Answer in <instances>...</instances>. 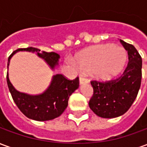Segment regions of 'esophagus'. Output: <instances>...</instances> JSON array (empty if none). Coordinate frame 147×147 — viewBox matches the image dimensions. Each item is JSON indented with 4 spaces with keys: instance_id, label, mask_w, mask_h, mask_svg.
Wrapping results in <instances>:
<instances>
[{
    "instance_id": "1",
    "label": "esophagus",
    "mask_w": 147,
    "mask_h": 147,
    "mask_svg": "<svg viewBox=\"0 0 147 147\" xmlns=\"http://www.w3.org/2000/svg\"><path fill=\"white\" fill-rule=\"evenodd\" d=\"M88 83V81H87V80H86V79L83 78V76L80 77V85H82V84H84V83Z\"/></svg>"
}]
</instances>
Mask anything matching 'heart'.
Returning a JSON list of instances; mask_svg holds the SVG:
<instances>
[{
	"label": "heart",
	"mask_w": 147,
	"mask_h": 147,
	"mask_svg": "<svg viewBox=\"0 0 147 147\" xmlns=\"http://www.w3.org/2000/svg\"><path fill=\"white\" fill-rule=\"evenodd\" d=\"M127 61V53L121 46L102 44L83 49L71 62L79 70L92 71L99 81H108L122 71Z\"/></svg>",
	"instance_id": "heart-1"
}]
</instances>
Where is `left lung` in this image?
<instances>
[{"instance_id": "8db88e82", "label": "left lung", "mask_w": 147, "mask_h": 147, "mask_svg": "<svg viewBox=\"0 0 147 147\" xmlns=\"http://www.w3.org/2000/svg\"><path fill=\"white\" fill-rule=\"evenodd\" d=\"M120 41L128 55V64L123 75L106 83L91 82L94 94L89 106L102 118H115L125 113L136 100L141 85V56L134 45Z\"/></svg>"}]
</instances>
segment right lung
I'll list each match as a JSON object with an SVG mask.
<instances>
[{"instance_id":"1","label":"right lung","mask_w":147,"mask_h":147,"mask_svg":"<svg viewBox=\"0 0 147 147\" xmlns=\"http://www.w3.org/2000/svg\"><path fill=\"white\" fill-rule=\"evenodd\" d=\"M21 51L35 53L53 71L59 66V54L54 52L48 53L41 51L38 49L28 47L18 49L10 55L8 59V69L11 57L16 53ZM7 83L12 99L20 110L29 119L37 121L50 120L60 117L67 108L70 95L80 86L78 77L73 80H68L61 74H56L53 76L49 85L43 92L38 94H30L20 92L15 88L9 80L8 71Z\"/></svg>"}]
</instances>
